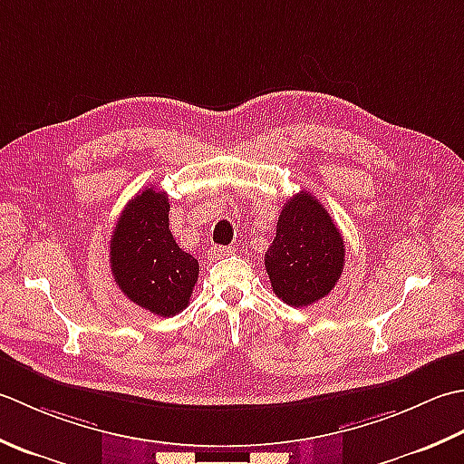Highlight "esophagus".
Masks as SVG:
<instances>
[{"label":"esophagus","mask_w":464,"mask_h":464,"mask_svg":"<svg viewBox=\"0 0 464 464\" xmlns=\"http://www.w3.org/2000/svg\"><path fill=\"white\" fill-rule=\"evenodd\" d=\"M234 252V248L232 246H212L210 250H208V254H210V258L214 260V258H224V256H228V254H232Z\"/></svg>","instance_id":"1"}]
</instances>
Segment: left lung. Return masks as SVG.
Instances as JSON below:
<instances>
[{
  "mask_svg": "<svg viewBox=\"0 0 464 464\" xmlns=\"http://www.w3.org/2000/svg\"><path fill=\"white\" fill-rule=\"evenodd\" d=\"M264 266L274 295L295 308L334 288L344 268V240L314 196L298 192L286 200Z\"/></svg>",
  "mask_w": 464,
  "mask_h": 464,
  "instance_id": "left-lung-1",
  "label": "left lung"
}]
</instances>
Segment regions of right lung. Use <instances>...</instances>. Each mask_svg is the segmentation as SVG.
I'll use <instances>...</instances> for the list:
<instances>
[{
    "mask_svg": "<svg viewBox=\"0 0 464 464\" xmlns=\"http://www.w3.org/2000/svg\"><path fill=\"white\" fill-rule=\"evenodd\" d=\"M166 192L146 188L118 218L110 240L111 274L120 290L158 316H174L188 306L200 264L169 232Z\"/></svg>",
    "mask_w": 464,
    "mask_h": 464,
    "instance_id": "1",
    "label": "right lung"
}]
</instances>
